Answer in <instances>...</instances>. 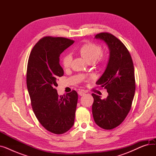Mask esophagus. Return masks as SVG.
Masks as SVG:
<instances>
[{"label": "esophagus", "instance_id": "obj_1", "mask_svg": "<svg viewBox=\"0 0 156 156\" xmlns=\"http://www.w3.org/2000/svg\"><path fill=\"white\" fill-rule=\"evenodd\" d=\"M78 95H80V96H82V95H83L84 94H85V92H83V91H78Z\"/></svg>", "mask_w": 156, "mask_h": 156}]
</instances>
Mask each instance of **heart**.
I'll return each instance as SVG.
<instances>
[{
  "instance_id": "obj_1",
  "label": "heart",
  "mask_w": 156,
  "mask_h": 156,
  "mask_svg": "<svg viewBox=\"0 0 156 156\" xmlns=\"http://www.w3.org/2000/svg\"><path fill=\"white\" fill-rule=\"evenodd\" d=\"M80 54L88 63H94L102 54V47L95 44L88 42L81 46L79 51ZM105 59L101 57V62H104ZM72 61V57L69 54L64 55L62 59V65L64 69L69 68Z\"/></svg>"
}]
</instances>
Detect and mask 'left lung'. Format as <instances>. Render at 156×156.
I'll list each match as a JSON object with an SVG mask.
<instances>
[{
  "label": "left lung",
  "instance_id": "1",
  "mask_svg": "<svg viewBox=\"0 0 156 156\" xmlns=\"http://www.w3.org/2000/svg\"><path fill=\"white\" fill-rule=\"evenodd\" d=\"M108 45L109 59L107 67L96 83L107 90L108 95L101 99L92 94V114L95 123L111 129L125 120L132 107L135 92V80L132 57L125 45L109 33L95 35Z\"/></svg>",
  "mask_w": 156,
  "mask_h": 156
}]
</instances>
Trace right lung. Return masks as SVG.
Returning a JSON list of instances; mask_svg holds the SVG:
<instances>
[{
	"label": "right lung",
	"instance_id": "obj_1",
	"mask_svg": "<svg viewBox=\"0 0 156 156\" xmlns=\"http://www.w3.org/2000/svg\"><path fill=\"white\" fill-rule=\"evenodd\" d=\"M74 41L63 37L41 38L30 53L27 72V85L32 109L47 130L64 133L73 126L78 94L73 90L59 96L57 80L64 75L59 64L61 54Z\"/></svg>",
	"mask_w": 156,
	"mask_h": 156
}]
</instances>
